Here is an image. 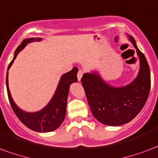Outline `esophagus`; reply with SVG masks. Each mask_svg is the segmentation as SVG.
<instances>
[{
  "instance_id": "1",
  "label": "esophagus",
  "mask_w": 158,
  "mask_h": 158,
  "mask_svg": "<svg viewBox=\"0 0 158 158\" xmlns=\"http://www.w3.org/2000/svg\"><path fill=\"white\" fill-rule=\"evenodd\" d=\"M82 75H83V72L82 71H79L77 73V79H78V81H81V79L82 77Z\"/></svg>"
}]
</instances>
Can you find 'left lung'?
Listing matches in <instances>:
<instances>
[{
  "instance_id": "obj_1",
  "label": "left lung",
  "mask_w": 158,
  "mask_h": 158,
  "mask_svg": "<svg viewBox=\"0 0 158 158\" xmlns=\"http://www.w3.org/2000/svg\"><path fill=\"white\" fill-rule=\"evenodd\" d=\"M129 40L139 58V74L131 83L114 87L106 83L97 72L85 73L81 78L93 116L106 125L119 126L130 122L141 111L148 97L151 87L148 63L134 38L129 35Z\"/></svg>"
}]
</instances>
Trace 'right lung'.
Masks as SVG:
<instances>
[{
    "instance_id": "right-lung-1",
    "label": "right lung",
    "mask_w": 158,
    "mask_h": 158,
    "mask_svg": "<svg viewBox=\"0 0 158 158\" xmlns=\"http://www.w3.org/2000/svg\"><path fill=\"white\" fill-rule=\"evenodd\" d=\"M41 38H29L23 40L15 52L14 57L8 66V70L13 64L17 55L28 44L35 41H41ZM77 68H74L72 71L63 74L60 78L57 87L54 95L47 106L37 112H26L19 109L15 103L10 92L8 85V73L6 74V89L8 98L15 114L19 119L29 129L40 133H48L57 129L64 120L67 110V102L69 93L70 85L77 81Z\"/></svg>"
}]
</instances>
